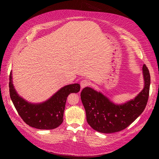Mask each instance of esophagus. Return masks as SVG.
<instances>
[{"mask_svg":"<svg viewBox=\"0 0 159 159\" xmlns=\"http://www.w3.org/2000/svg\"><path fill=\"white\" fill-rule=\"evenodd\" d=\"M80 85H81V88L83 89L85 87H87V86H88L89 85V81L88 80H82V81H81Z\"/></svg>","mask_w":159,"mask_h":159,"instance_id":"1","label":"esophagus"}]
</instances>
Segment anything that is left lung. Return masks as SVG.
Wrapping results in <instances>:
<instances>
[{"mask_svg": "<svg viewBox=\"0 0 159 159\" xmlns=\"http://www.w3.org/2000/svg\"><path fill=\"white\" fill-rule=\"evenodd\" d=\"M144 88L135 98L121 104L114 103L100 91L84 88L81 99L89 125L95 131L112 133L127 128L145 109L149 94L151 77L145 64L143 66Z\"/></svg>", "mask_w": 159, "mask_h": 159, "instance_id": "obj_1", "label": "left lung"}]
</instances>
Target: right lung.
<instances>
[{"mask_svg": "<svg viewBox=\"0 0 159 159\" xmlns=\"http://www.w3.org/2000/svg\"><path fill=\"white\" fill-rule=\"evenodd\" d=\"M80 90L78 84L66 85L42 103L27 102L16 91L12 83V71L9 78V91L17 112L28 125L38 129H54L63 122L64 112L68 96Z\"/></svg>", "mask_w": 159, "mask_h": 159, "instance_id": "1", "label": "right lung"}]
</instances>
